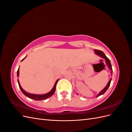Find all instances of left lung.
I'll list each match as a JSON object with an SVG mask.
<instances>
[{
	"label": "left lung",
	"instance_id": "left-lung-1",
	"mask_svg": "<svg viewBox=\"0 0 132 132\" xmlns=\"http://www.w3.org/2000/svg\"><path fill=\"white\" fill-rule=\"evenodd\" d=\"M94 51H95V53L96 54H97V55H99L100 57H101V58H102L105 59V61H106V64H107V66L109 67V69H110V70H111V73L112 74V65H111V64L110 59L106 56V55L102 51H100V50H94ZM111 80H112V78L110 80V81H109V82H108L107 85L106 86V87H105V88L103 89L102 91H101L100 92L99 94L97 95V97L99 96H100V95H103V94H104V93H105V92L107 91V90L108 89V88H109L110 85Z\"/></svg>",
	"mask_w": 132,
	"mask_h": 132
}]
</instances>
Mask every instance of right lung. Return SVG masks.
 Wrapping results in <instances>:
<instances>
[{
	"mask_svg": "<svg viewBox=\"0 0 132 132\" xmlns=\"http://www.w3.org/2000/svg\"><path fill=\"white\" fill-rule=\"evenodd\" d=\"M26 57V56L22 59V61L23 59H24ZM19 69L18 70V71H17V76L19 77ZM58 81V79L57 80L55 81V84L53 87V89H52L49 93H48L46 94H44V95H36V94H30V93H27V92H26L25 90H23L22 89V88L21 87L20 84V82H19V79H18V84H19V87L21 91H22V93L24 94L26 96L29 97L31 99H34V100H46V98H49L51 96H52L53 95V94L54 93V92L55 91V88H56V85H57V83Z\"/></svg>",
	"mask_w": 132,
	"mask_h": 132,
	"instance_id": "add662e5",
	"label": "right lung"
}]
</instances>
